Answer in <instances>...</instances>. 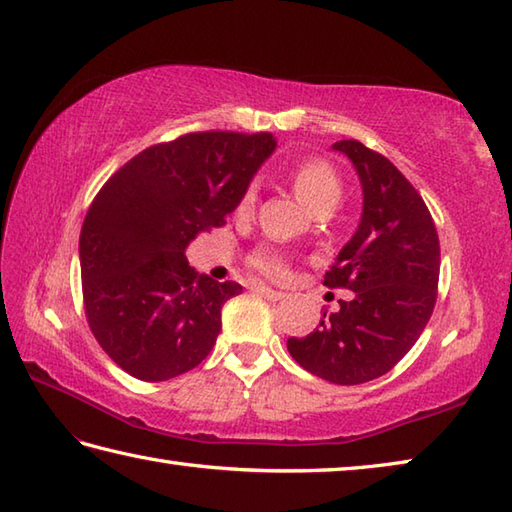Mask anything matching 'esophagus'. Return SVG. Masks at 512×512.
Wrapping results in <instances>:
<instances>
[{"instance_id": "34e87169", "label": "esophagus", "mask_w": 512, "mask_h": 512, "mask_svg": "<svg viewBox=\"0 0 512 512\" xmlns=\"http://www.w3.org/2000/svg\"><path fill=\"white\" fill-rule=\"evenodd\" d=\"M253 290H255L257 295H262L264 299H268V302H279V299L286 297V295L282 293V290H273V288H268V286H264V284H255Z\"/></svg>"}]
</instances>
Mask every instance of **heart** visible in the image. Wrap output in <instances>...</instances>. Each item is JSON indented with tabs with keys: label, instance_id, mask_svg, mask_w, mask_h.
I'll list each match as a JSON object with an SVG mask.
<instances>
[{
	"label": "heart",
	"instance_id": "1",
	"mask_svg": "<svg viewBox=\"0 0 512 512\" xmlns=\"http://www.w3.org/2000/svg\"><path fill=\"white\" fill-rule=\"evenodd\" d=\"M290 179H293V188L299 199H302L310 210H315V213L324 208H335L339 204V199H342V182H339L335 168L324 162V159H306V162H302L293 170ZM255 199L257 186L250 184L244 190L242 199H239V213L253 210ZM250 266L270 279H286L290 273L286 257L279 253V250L268 246L253 250V255H250Z\"/></svg>",
	"mask_w": 512,
	"mask_h": 512
}]
</instances>
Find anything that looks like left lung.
Instances as JSON below:
<instances>
[{"label":"left lung","instance_id":"left-lung-1","mask_svg":"<svg viewBox=\"0 0 512 512\" xmlns=\"http://www.w3.org/2000/svg\"><path fill=\"white\" fill-rule=\"evenodd\" d=\"M353 162L364 213L339 250L324 286L353 297L306 337H290L288 353L330 384L355 386L386 375L426 328L437 302L439 237L415 186L397 166L357 139L333 144Z\"/></svg>","mask_w":512,"mask_h":512}]
</instances>
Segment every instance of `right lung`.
Wrapping results in <instances>:
<instances>
[{"mask_svg":"<svg viewBox=\"0 0 512 512\" xmlns=\"http://www.w3.org/2000/svg\"><path fill=\"white\" fill-rule=\"evenodd\" d=\"M275 146L270 133H188L142 150L95 195L79 235L84 310L128 375L166 382L213 350L242 286L197 275L186 248L226 224Z\"/></svg>","mask_w":512,"mask_h":512,"instance_id":"1","label":"right lung"}]
</instances>
